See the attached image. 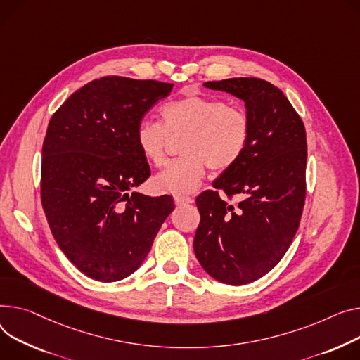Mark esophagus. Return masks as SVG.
Segmentation results:
<instances>
[{
    "mask_svg": "<svg viewBox=\"0 0 360 360\" xmlns=\"http://www.w3.org/2000/svg\"><path fill=\"white\" fill-rule=\"evenodd\" d=\"M174 201H175V204H176L178 207L188 205V204H193V202H194V200L189 198V197H175Z\"/></svg>",
    "mask_w": 360,
    "mask_h": 360,
    "instance_id": "1",
    "label": "esophagus"
}]
</instances>
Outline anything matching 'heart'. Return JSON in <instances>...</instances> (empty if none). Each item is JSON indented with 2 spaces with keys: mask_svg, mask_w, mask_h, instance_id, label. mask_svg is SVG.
I'll list each match as a JSON object with an SVG mask.
<instances>
[{
  "mask_svg": "<svg viewBox=\"0 0 360 360\" xmlns=\"http://www.w3.org/2000/svg\"><path fill=\"white\" fill-rule=\"evenodd\" d=\"M163 123L141 118L134 139L141 155L155 166L165 162L172 139L185 137L182 159L167 163L153 178L159 193L188 195L201 185L207 166L224 172L243 156L250 136V123L242 108L230 107L220 98L188 95L162 108Z\"/></svg>",
  "mask_w": 360,
  "mask_h": 360,
  "instance_id": "b5f03b06",
  "label": "heart"
}]
</instances>
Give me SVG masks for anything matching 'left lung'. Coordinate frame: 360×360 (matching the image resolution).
Returning a JSON list of instances; mask_svg holds the SVG:
<instances>
[{
    "label": "left lung",
    "instance_id": "1",
    "mask_svg": "<svg viewBox=\"0 0 360 360\" xmlns=\"http://www.w3.org/2000/svg\"><path fill=\"white\" fill-rule=\"evenodd\" d=\"M245 103L250 123L248 148L212 186L238 195L227 204L217 191L197 198L201 221L194 252L215 281L245 285L266 275L288 250L305 200L307 137L302 120L283 92L259 78L205 82Z\"/></svg>",
    "mask_w": 360,
    "mask_h": 360
}]
</instances>
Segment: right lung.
<instances>
[{"mask_svg":"<svg viewBox=\"0 0 360 360\" xmlns=\"http://www.w3.org/2000/svg\"><path fill=\"white\" fill-rule=\"evenodd\" d=\"M174 84L104 77L52 115L41 149V204L60 250L86 276L115 282L146 259L175 205L129 191L150 176L136 126Z\"/></svg>","mask_w":360,"mask_h":360,"instance_id":"right-lung-1","label":"right lung"}]
</instances>
